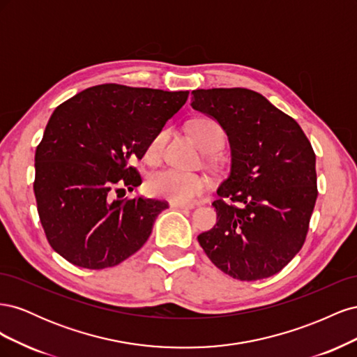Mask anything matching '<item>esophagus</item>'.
<instances>
[{
	"mask_svg": "<svg viewBox=\"0 0 357 357\" xmlns=\"http://www.w3.org/2000/svg\"><path fill=\"white\" fill-rule=\"evenodd\" d=\"M171 207L172 208H188V210H192L193 208V204H185V202H176V201H172L171 204Z\"/></svg>",
	"mask_w": 357,
	"mask_h": 357,
	"instance_id": "1",
	"label": "esophagus"
}]
</instances>
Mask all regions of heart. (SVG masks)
Segmentation results:
<instances>
[{
  "instance_id": "obj_1",
  "label": "heart",
  "mask_w": 357,
  "mask_h": 357,
  "mask_svg": "<svg viewBox=\"0 0 357 357\" xmlns=\"http://www.w3.org/2000/svg\"><path fill=\"white\" fill-rule=\"evenodd\" d=\"M193 138L198 146L207 153L219 150L225 142V132L222 126L208 117L197 119L189 125ZM168 139V129L162 128L147 146V158L156 160L164 153ZM210 186L207 176L199 172H186L177 168H165L153 172L147 180V190L153 197L165 198L176 202H190L199 197Z\"/></svg>"
}]
</instances>
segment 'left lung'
I'll use <instances>...</instances> for the list:
<instances>
[{
    "label": "left lung",
    "mask_w": 357,
    "mask_h": 357,
    "mask_svg": "<svg viewBox=\"0 0 357 357\" xmlns=\"http://www.w3.org/2000/svg\"><path fill=\"white\" fill-rule=\"evenodd\" d=\"M192 95V109L218 121L231 146V171L213 202L218 222L198 241L232 278L271 277L305 243L317 199L314 150L295 119L261 93L220 88Z\"/></svg>",
    "instance_id": "1"
}]
</instances>
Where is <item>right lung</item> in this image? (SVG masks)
Returning <instances> with one entry per match:
<instances>
[{
  "label": "right lung",
  "mask_w": 357,
  "mask_h": 357,
  "mask_svg": "<svg viewBox=\"0 0 357 357\" xmlns=\"http://www.w3.org/2000/svg\"><path fill=\"white\" fill-rule=\"evenodd\" d=\"M188 91L105 83L56 107L36 150L34 193L53 250L75 266H116L143 247L168 204L119 192L142 185L131 165ZM118 198H115V195Z\"/></svg>",
  "instance_id": "add662e5"
}]
</instances>
